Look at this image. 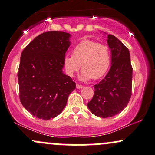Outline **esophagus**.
Here are the masks:
<instances>
[{
	"label": "esophagus",
	"mask_w": 155,
	"mask_h": 155,
	"mask_svg": "<svg viewBox=\"0 0 155 155\" xmlns=\"http://www.w3.org/2000/svg\"><path fill=\"white\" fill-rule=\"evenodd\" d=\"M76 88H78V89L82 88V85H79V84H76Z\"/></svg>",
	"instance_id": "1"
}]
</instances>
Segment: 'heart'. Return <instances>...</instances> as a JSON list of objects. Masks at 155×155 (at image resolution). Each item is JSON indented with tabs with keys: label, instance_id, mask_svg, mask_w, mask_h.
Segmentation results:
<instances>
[{
	"label": "heart",
	"instance_id": "b5f03b06",
	"mask_svg": "<svg viewBox=\"0 0 155 155\" xmlns=\"http://www.w3.org/2000/svg\"><path fill=\"white\" fill-rule=\"evenodd\" d=\"M110 63V52L107 46L90 40H82L76 45L73 55L68 54L63 61L65 73L70 77L74 76L82 64L79 79L82 81L101 78L107 73Z\"/></svg>",
	"mask_w": 155,
	"mask_h": 155
}]
</instances>
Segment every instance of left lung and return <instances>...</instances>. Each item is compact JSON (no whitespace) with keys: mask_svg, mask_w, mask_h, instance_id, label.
<instances>
[{"mask_svg":"<svg viewBox=\"0 0 155 155\" xmlns=\"http://www.w3.org/2000/svg\"><path fill=\"white\" fill-rule=\"evenodd\" d=\"M107 37L112 66L105 78L94 85L93 98L87 103L94 115L104 118L117 115L127 107L132 90L129 50L115 36L108 34Z\"/></svg>","mask_w":155,"mask_h":155,"instance_id":"left-lung-1","label":"left lung"}]
</instances>
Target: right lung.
<instances>
[{
    "mask_svg": "<svg viewBox=\"0 0 155 155\" xmlns=\"http://www.w3.org/2000/svg\"><path fill=\"white\" fill-rule=\"evenodd\" d=\"M70 37L63 31L43 33L21 52L18 72L19 98L36 118L49 120L58 116L76 88V83L62 70Z\"/></svg>",
    "mask_w": 155,
    "mask_h": 155,
    "instance_id": "obj_1",
    "label": "right lung"
}]
</instances>
